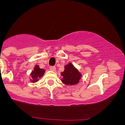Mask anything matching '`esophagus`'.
Here are the masks:
<instances>
[{
  "mask_svg": "<svg viewBox=\"0 0 125 125\" xmlns=\"http://www.w3.org/2000/svg\"><path fill=\"white\" fill-rule=\"evenodd\" d=\"M50 70L52 71H56V67L55 66H51L50 67Z\"/></svg>",
  "mask_w": 125,
  "mask_h": 125,
  "instance_id": "obj_1",
  "label": "esophagus"
}]
</instances>
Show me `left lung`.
<instances>
[{"mask_svg": "<svg viewBox=\"0 0 125 125\" xmlns=\"http://www.w3.org/2000/svg\"><path fill=\"white\" fill-rule=\"evenodd\" d=\"M62 76L61 81L67 85H74L78 83L81 79L82 74L71 63L64 66V70L61 73Z\"/></svg>", "mask_w": 125, "mask_h": 125, "instance_id": "1", "label": "left lung"}]
</instances>
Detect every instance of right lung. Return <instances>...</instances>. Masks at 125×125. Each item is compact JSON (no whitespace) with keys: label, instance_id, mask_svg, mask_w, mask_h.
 Instances as JSON below:
<instances>
[{"label":"right lung","instance_id":"1","mask_svg":"<svg viewBox=\"0 0 125 125\" xmlns=\"http://www.w3.org/2000/svg\"><path fill=\"white\" fill-rule=\"evenodd\" d=\"M45 71L43 69H41L38 65H36L34 70L31 72V82L35 83L39 81V79L43 76Z\"/></svg>","mask_w":125,"mask_h":125}]
</instances>
